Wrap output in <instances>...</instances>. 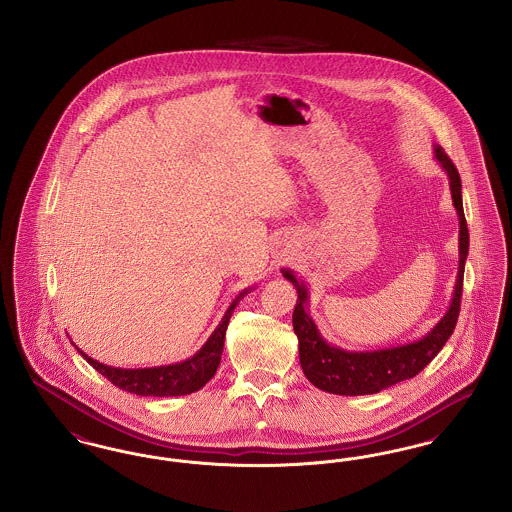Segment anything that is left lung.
<instances>
[{
    "mask_svg": "<svg viewBox=\"0 0 512 512\" xmlns=\"http://www.w3.org/2000/svg\"><path fill=\"white\" fill-rule=\"evenodd\" d=\"M434 157L449 176L451 197L459 217V272L447 313L439 318L438 324L426 336L403 345L374 351H347L332 345L322 338L309 313L307 286L293 276L290 268H282L284 278L290 280L297 290L292 322L293 332L299 340V363L307 380L317 386L318 390L336 395H368L414 378L438 355L455 330L461 311L464 263L468 255V228L464 219L461 176L441 147L434 146Z\"/></svg>",
    "mask_w": 512,
    "mask_h": 512,
    "instance_id": "left-lung-1",
    "label": "left lung"
}]
</instances>
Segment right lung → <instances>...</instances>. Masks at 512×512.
Masks as SVG:
<instances>
[{
    "label": "right lung",
    "instance_id": "right-lung-1",
    "mask_svg": "<svg viewBox=\"0 0 512 512\" xmlns=\"http://www.w3.org/2000/svg\"><path fill=\"white\" fill-rule=\"evenodd\" d=\"M253 288H245L244 292L238 293L236 299L226 309L224 317L220 318L219 326L209 336V340L203 343V347L195 353L194 357L174 363V365L151 366V368H117V366L103 365L96 359L88 357L82 349L76 351L103 374L111 384L117 388L144 397H174V395H188L194 391L201 390L217 372L220 365V355L224 347V336L230 317L244 299V295L251 292Z\"/></svg>",
    "mask_w": 512,
    "mask_h": 512
}]
</instances>
